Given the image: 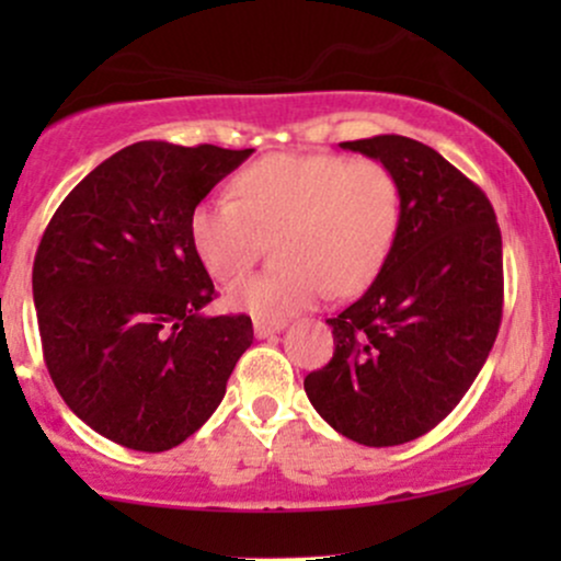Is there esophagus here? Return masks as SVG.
Listing matches in <instances>:
<instances>
[{
    "mask_svg": "<svg viewBox=\"0 0 561 561\" xmlns=\"http://www.w3.org/2000/svg\"><path fill=\"white\" fill-rule=\"evenodd\" d=\"M255 337H272L279 330H285V321H268V319H255L253 324Z\"/></svg>",
    "mask_w": 561,
    "mask_h": 561,
    "instance_id": "esophagus-1",
    "label": "esophagus"
}]
</instances>
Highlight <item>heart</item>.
Returning a JSON list of instances; mask_svg holds the SVG:
<instances>
[{"label":"heart","instance_id":"1","mask_svg":"<svg viewBox=\"0 0 561 561\" xmlns=\"http://www.w3.org/2000/svg\"><path fill=\"white\" fill-rule=\"evenodd\" d=\"M230 197H208L190 214L197 259L218 282L259 261L279 231V266L229 287L231 308L279 321L327 295H353L388 261L401 229V184L375 158L268 156L231 179Z\"/></svg>","mask_w":561,"mask_h":561}]
</instances>
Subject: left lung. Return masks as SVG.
<instances>
[{
    "label": "left lung",
    "instance_id": "left-lung-1",
    "mask_svg": "<svg viewBox=\"0 0 561 561\" xmlns=\"http://www.w3.org/2000/svg\"><path fill=\"white\" fill-rule=\"evenodd\" d=\"M396 173L403 214L377 279L327 319L330 364L302 382L340 435L401 446L440 424L480 375L504 311V255L491 199L422 141H343Z\"/></svg>",
    "mask_w": 561,
    "mask_h": 561
}]
</instances>
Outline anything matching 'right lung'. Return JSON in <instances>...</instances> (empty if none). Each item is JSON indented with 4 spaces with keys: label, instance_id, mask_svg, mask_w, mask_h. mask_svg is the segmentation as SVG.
I'll return each mask as SVG.
<instances>
[{
    "label": "right lung",
    "instance_id": "1",
    "mask_svg": "<svg viewBox=\"0 0 561 561\" xmlns=\"http://www.w3.org/2000/svg\"><path fill=\"white\" fill-rule=\"evenodd\" d=\"M253 150L137 141L81 179L34 259L44 364L68 409L134 450L195 435L253 343L244 313L203 317L214 282L190 214Z\"/></svg>",
    "mask_w": 561,
    "mask_h": 561
}]
</instances>
